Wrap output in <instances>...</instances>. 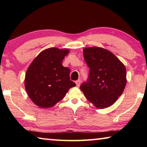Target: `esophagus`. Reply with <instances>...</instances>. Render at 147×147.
<instances>
[{"instance_id": "obj_1", "label": "esophagus", "mask_w": 147, "mask_h": 147, "mask_svg": "<svg viewBox=\"0 0 147 147\" xmlns=\"http://www.w3.org/2000/svg\"><path fill=\"white\" fill-rule=\"evenodd\" d=\"M80 80H76L75 82V83L76 84V87H78V88H79L80 87Z\"/></svg>"}]
</instances>
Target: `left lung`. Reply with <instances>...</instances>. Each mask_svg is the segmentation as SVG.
<instances>
[{
  "label": "left lung",
  "mask_w": 147,
  "mask_h": 147,
  "mask_svg": "<svg viewBox=\"0 0 147 147\" xmlns=\"http://www.w3.org/2000/svg\"><path fill=\"white\" fill-rule=\"evenodd\" d=\"M83 53L89 74L80 89L96 108L103 109L113 105L126 86L124 64L112 53L100 47L85 48Z\"/></svg>",
  "instance_id": "left-lung-1"
}]
</instances>
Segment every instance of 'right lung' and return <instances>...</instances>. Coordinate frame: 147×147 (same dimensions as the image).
<instances>
[{"mask_svg":"<svg viewBox=\"0 0 147 147\" xmlns=\"http://www.w3.org/2000/svg\"><path fill=\"white\" fill-rule=\"evenodd\" d=\"M68 49L49 48L39 53L27 69L24 86L32 101L42 108L54 106L76 86L70 69L62 65Z\"/></svg>","mask_w":147,"mask_h":147,"instance_id":"right-lung-1","label":"right lung"}]
</instances>
